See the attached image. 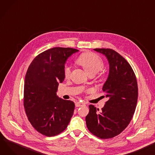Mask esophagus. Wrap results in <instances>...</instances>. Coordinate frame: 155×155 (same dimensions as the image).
<instances>
[{"label":"esophagus","instance_id":"1","mask_svg":"<svg viewBox=\"0 0 155 155\" xmlns=\"http://www.w3.org/2000/svg\"><path fill=\"white\" fill-rule=\"evenodd\" d=\"M85 104H84V103L83 102H80V101H77L76 104H75V106L77 107H81V106H84L85 105Z\"/></svg>","mask_w":155,"mask_h":155}]
</instances>
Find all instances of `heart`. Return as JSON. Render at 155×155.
<instances>
[{
    "instance_id": "obj_1",
    "label": "heart",
    "mask_w": 155,
    "mask_h": 155,
    "mask_svg": "<svg viewBox=\"0 0 155 155\" xmlns=\"http://www.w3.org/2000/svg\"><path fill=\"white\" fill-rule=\"evenodd\" d=\"M77 62L83 67L89 75H95L104 67V61L97 54L94 53H85L81 54L77 60ZM71 67L70 65L64 67V75L66 77L70 76Z\"/></svg>"
}]
</instances>
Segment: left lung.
Listing matches in <instances>:
<instances>
[{"instance_id":"left-lung-1","label":"left lung","mask_w":155,"mask_h":155,"mask_svg":"<svg viewBox=\"0 0 155 155\" xmlns=\"http://www.w3.org/2000/svg\"><path fill=\"white\" fill-rule=\"evenodd\" d=\"M94 50L104 55L108 61L109 74L102 88L108 100L100 113L94 105H89L86 124L95 136L111 138L124 130L133 118L138 95L137 80L130 65L116 51L110 48Z\"/></svg>"}]
</instances>
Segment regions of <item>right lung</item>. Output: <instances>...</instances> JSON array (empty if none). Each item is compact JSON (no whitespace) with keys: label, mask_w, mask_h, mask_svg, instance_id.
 Instances as JSON below:
<instances>
[{"label":"right lung","mask_w":155,"mask_h":155,"mask_svg":"<svg viewBox=\"0 0 155 155\" xmlns=\"http://www.w3.org/2000/svg\"><path fill=\"white\" fill-rule=\"evenodd\" d=\"M78 50L54 47L38 55L25 77L24 106L31 125L39 133L53 137L64 131L74 114L75 104L57 95L65 78L67 60Z\"/></svg>","instance_id":"obj_1"}]
</instances>
